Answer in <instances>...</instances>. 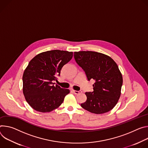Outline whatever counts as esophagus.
<instances>
[{
    "label": "esophagus",
    "instance_id": "obj_1",
    "mask_svg": "<svg viewBox=\"0 0 148 148\" xmlns=\"http://www.w3.org/2000/svg\"><path fill=\"white\" fill-rule=\"evenodd\" d=\"M73 91V92L75 93V94H76V95H77V94H79V93H80L81 92H82V91L81 90H72Z\"/></svg>",
    "mask_w": 148,
    "mask_h": 148
}]
</instances>
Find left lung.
Returning a JSON list of instances; mask_svg holds the SVG:
<instances>
[{
  "instance_id": "obj_1",
  "label": "left lung",
  "mask_w": 148,
  "mask_h": 148,
  "mask_svg": "<svg viewBox=\"0 0 148 148\" xmlns=\"http://www.w3.org/2000/svg\"><path fill=\"white\" fill-rule=\"evenodd\" d=\"M74 58L85 72L88 80H95L93 91L85 93L87 99L80 106L95 114L110 111L118 102L123 84L116 62L106 55L92 51L75 52Z\"/></svg>"
}]
</instances>
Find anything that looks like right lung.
Returning <instances> with one entry per match:
<instances>
[{
  "label": "right lung",
  "mask_w": 148,
  "mask_h": 148,
  "mask_svg": "<svg viewBox=\"0 0 148 148\" xmlns=\"http://www.w3.org/2000/svg\"><path fill=\"white\" fill-rule=\"evenodd\" d=\"M72 57V52L53 50L39 53L29 62L23 75V92L33 109L49 112L62 103L69 90L55 85L53 81Z\"/></svg>",
  "instance_id": "obj_1"
}]
</instances>
